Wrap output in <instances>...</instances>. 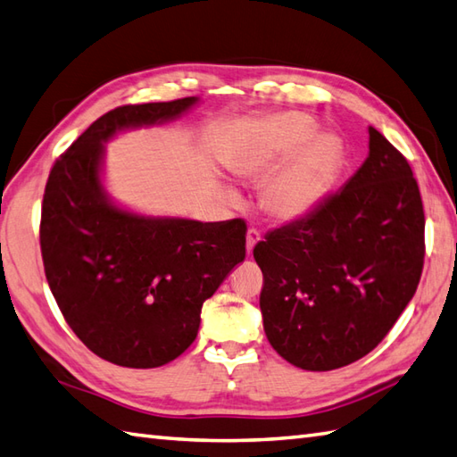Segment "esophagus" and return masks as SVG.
Returning a JSON list of instances; mask_svg holds the SVG:
<instances>
[{
  "label": "esophagus",
  "instance_id": "1",
  "mask_svg": "<svg viewBox=\"0 0 457 457\" xmlns=\"http://www.w3.org/2000/svg\"><path fill=\"white\" fill-rule=\"evenodd\" d=\"M261 241V233L254 229V228H251L249 231H247V253H251L253 251V247L257 245V243Z\"/></svg>",
  "mask_w": 457,
  "mask_h": 457
}]
</instances>
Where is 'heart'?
Returning a JSON list of instances; mask_svg holds the SVG:
<instances>
[{
  "label": "heart",
  "instance_id": "obj_1",
  "mask_svg": "<svg viewBox=\"0 0 457 457\" xmlns=\"http://www.w3.org/2000/svg\"><path fill=\"white\" fill-rule=\"evenodd\" d=\"M290 154L262 190V206L278 220L305 216L323 196L341 162L333 136L315 132L303 112H282L264 124L257 144L236 163L243 177H262Z\"/></svg>",
  "mask_w": 457,
  "mask_h": 457
}]
</instances>
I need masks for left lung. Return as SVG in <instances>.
Here are the masks:
<instances>
[{"label":"left lung","mask_w":457,"mask_h":457,"mask_svg":"<svg viewBox=\"0 0 457 457\" xmlns=\"http://www.w3.org/2000/svg\"><path fill=\"white\" fill-rule=\"evenodd\" d=\"M370 155L310 214L253 249L269 343L290 364L328 372L384 341L422 274L424 210L412 169L370 126Z\"/></svg>","instance_id":"obj_1"}]
</instances>
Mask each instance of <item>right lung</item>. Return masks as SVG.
I'll return each mask as SVG.
<instances>
[{"label":"right lung","instance_id":"obj_1","mask_svg":"<svg viewBox=\"0 0 457 457\" xmlns=\"http://www.w3.org/2000/svg\"><path fill=\"white\" fill-rule=\"evenodd\" d=\"M196 97L124 104L103 114L50 169L40 251L63 320L91 353L124 368H157L193 345L203 303L245 259V220L203 224L144 218L101 185L103 142L177 119Z\"/></svg>","mask_w":457,"mask_h":457}]
</instances>
